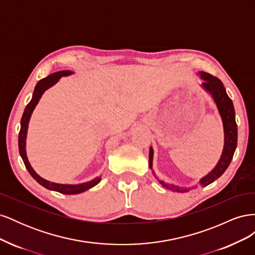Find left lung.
Here are the masks:
<instances>
[{
  "instance_id": "left-lung-1",
  "label": "left lung",
  "mask_w": 255,
  "mask_h": 255,
  "mask_svg": "<svg viewBox=\"0 0 255 255\" xmlns=\"http://www.w3.org/2000/svg\"><path fill=\"white\" fill-rule=\"evenodd\" d=\"M197 75L200 76V79L203 80V83L201 84V86L200 87L211 96L214 103L216 104V107H217L221 121H222L223 134H225L223 150L217 165H216L206 175L201 177L199 181V185H201L202 187H205L207 185H210L211 183L217 180L218 177H220L223 174V172L227 170L231 160H232L234 152L236 150V145H237V125L235 121V111H234L233 102L232 100L229 98L222 82L219 79L215 78V76L203 71L198 72ZM153 156H154V151L152 146H150L149 166L151 169H153ZM153 174L161 186L169 190L176 191V192H187L191 188H194V186L187 188V187H181L179 185H175V184L166 183L164 181L159 180L157 175L155 174V172H153Z\"/></svg>"
}]
</instances>
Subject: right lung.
I'll use <instances>...</instances> for the list:
<instances>
[{
	"label": "right lung",
	"mask_w": 255,
	"mask_h": 255,
	"mask_svg": "<svg viewBox=\"0 0 255 255\" xmlns=\"http://www.w3.org/2000/svg\"><path fill=\"white\" fill-rule=\"evenodd\" d=\"M73 73L74 72L69 71V70L58 71V72L50 74L49 76H47V78H44L37 83L36 87L34 89L32 100H30V102L26 105L24 113H23V116L21 118V128H20V133H19V152L23 159V163H24L29 174L32 175L34 179L41 185V186L45 187L49 190L58 191L60 194H64V195H78V194H81V192L90 189L91 187L96 186L97 184L100 183V181H101V175L95 177L94 180H91L89 182H85L81 184H59V183L51 182L43 179V177H41L39 174H38L34 170L33 167L30 166L28 158L26 156V136H27V128H28V123H29L30 117H32V114L35 110V107L37 106L38 102L40 101V99L45 92V90H48L49 88L54 86V85L63 78V76H69Z\"/></svg>",
	"instance_id": "obj_1"
}]
</instances>
